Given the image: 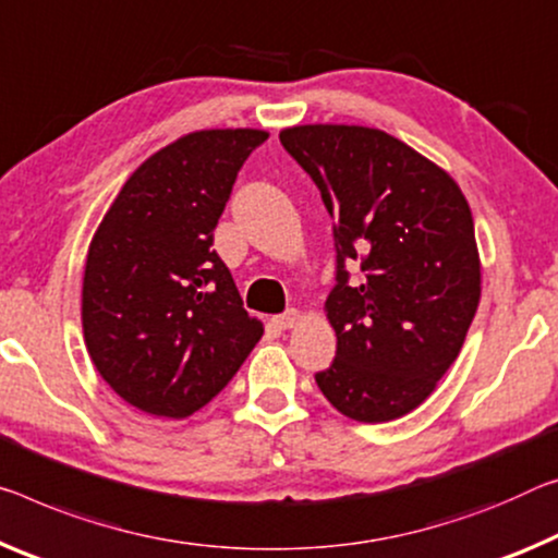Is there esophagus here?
Masks as SVG:
<instances>
[{
    "label": "esophagus",
    "instance_id": "1",
    "mask_svg": "<svg viewBox=\"0 0 558 558\" xmlns=\"http://www.w3.org/2000/svg\"><path fill=\"white\" fill-rule=\"evenodd\" d=\"M272 323H276L280 330H290V327H295L300 323V311H295V307H293V311L278 315Z\"/></svg>",
    "mask_w": 558,
    "mask_h": 558
}]
</instances>
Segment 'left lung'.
I'll use <instances>...</instances> for the list:
<instances>
[{"label": "left lung", "instance_id": "obj_1", "mask_svg": "<svg viewBox=\"0 0 558 558\" xmlns=\"http://www.w3.org/2000/svg\"><path fill=\"white\" fill-rule=\"evenodd\" d=\"M280 144L335 220L338 286L325 315L338 352L315 383L355 422L404 417L435 392L480 307L470 203L445 168L379 129L305 123L282 129ZM352 262L362 283L349 282Z\"/></svg>", "mask_w": 558, "mask_h": 558}]
</instances>
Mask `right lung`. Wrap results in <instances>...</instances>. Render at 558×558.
Returning <instances> with one entry per match:
<instances>
[{"mask_svg":"<svg viewBox=\"0 0 558 558\" xmlns=\"http://www.w3.org/2000/svg\"><path fill=\"white\" fill-rule=\"evenodd\" d=\"M260 129H203L148 156L88 243L82 327L94 367L136 410L183 420L263 338L214 231Z\"/></svg>","mask_w":558,"mask_h":558,"instance_id":"obj_1","label":"right lung"}]
</instances>
